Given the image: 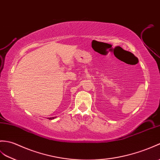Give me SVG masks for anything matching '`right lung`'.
<instances>
[{
	"mask_svg": "<svg viewBox=\"0 0 160 160\" xmlns=\"http://www.w3.org/2000/svg\"><path fill=\"white\" fill-rule=\"evenodd\" d=\"M56 118V117H50V118H49V119H54V118Z\"/></svg>",
	"mask_w": 160,
	"mask_h": 160,
	"instance_id": "obj_1",
	"label": "right lung"
}]
</instances>
